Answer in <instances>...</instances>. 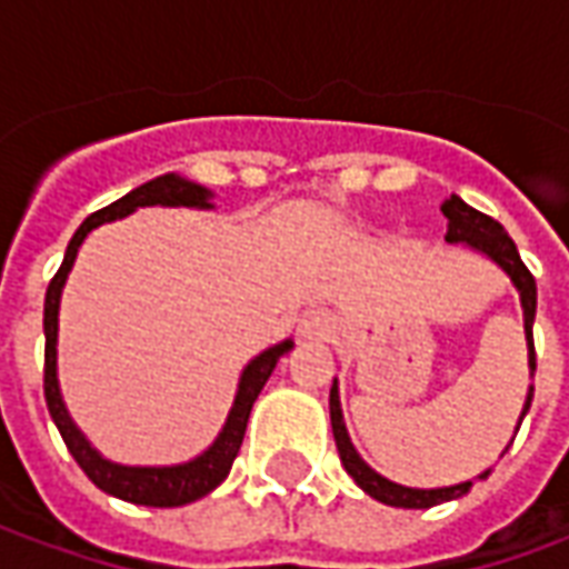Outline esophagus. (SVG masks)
Returning <instances> with one entry per match:
<instances>
[{"instance_id": "1", "label": "esophagus", "mask_w": 569, "mask_h": 569, "mask_svg": "<svg viewBox=\"0 0 569 569\" xmlns=\"http://www.w3.org/2000/svg\"><path fill=\"white\" fill-rule=\"evenodd\" d=\"M336 330L333 318L327 312H318V309H312V312L302 315L300 321V336L302 339H315V342H321V339H330Z\"/></svg>"}]
</instances>
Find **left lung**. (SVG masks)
<instances>
[{
    "instance_id": "obj_1",
    "label": "left lung",
    "mask_w": 569,
    "mask_h": 569,
    "mask_svg": "<svg viewBox=\"0 0 569 569\" xmlns=\"http://www.w3.org/2000/svg\"><path fill=\"white\" fill-rule=\"evenodd\" d=\"M442 214L449 218V233H446V242L451 244H467L470 251H479L482 257H488L491 263L503 269L512 288L518 290V300H521V312H525V342H528V367L530 376L537 372V355H533V318H537V281L528 272V267L521 263V254H518L516 242L509 239L503 227L488 218L482 211H476L472 206H467L458 193H451L446 202H442ZM530 400H533V385L528 388V397H525V406H521V416H518L516 433L525 416H528ZM330 425H333V439L336 449H339V458H342V467L355 479V482L385 506H403V509H427V506L446 503V500H458L472 488V479L458 485H446V488H409V485L391 482L385 479L381 472H376L360 458L355 442L348 437L346 418H342V403H339V381L333 379V388H330ZM509 449V446H506ZM488 472H479L476 479H488Z\"/></svg>"
}]
</instances>
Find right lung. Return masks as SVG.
<instances>
[{
    "mask_svg": "<svg viewBox=\"0 0 569 569\" xmlns=\"http://www.w3.org/2000/svg\"><path fill=\"white\" fill-rule=\"evenodd\" d=\"M211 199H214V193L209 188H202V184L184 176H176V172H166V176L153 178L142 188L130 190L118 202L93 211L74 230L72 242L66 248L63 267L57 269V276H53L51 284H48V293H44V400H48V412H51L53 425H57L60 437H63L66 449L72 451L78 467L87 472V479L97 488H102L106 495L130 500V503L166 509V506H184L199 500V497L211 495L227 479L236 455L242 449L244 427H248V416H251L257 393L263 391V385H267V379L276 370V363L288 355L293 342L284 339L279 346H269L267 351H260L254 360H248V367L239 376V388H236L230 416L223 421L221 433L214 437V442L202 455L184 460V463H172V467H127V463H114V460L102 458L90 446V439L81 433V427L74 425L72 416H69L63 393H60V379H57V333H60V300H63L66 279H69V272L74 267L78 248H81L90 230H97L102 223L120 221V218H127L136 209H144V206L214 209Z\"/></svg>",
    "mask_w": 569,
    "mask_h": 569,
    "instance_id": "1",
    "label": "right lung"
}]
</instances>
